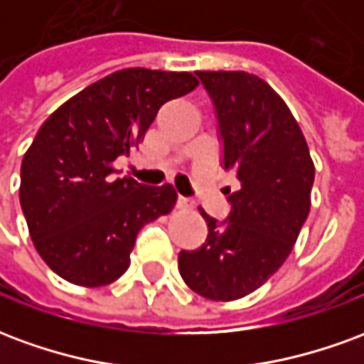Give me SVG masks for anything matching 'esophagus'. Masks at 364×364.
I'll return each instance as SVG.
<instances>
[{
    "label": "esophagus",
    "instance_id": "1",
    "mask_svg": "<svg viewBox=\"0 0 364 364\" xmlns=\"http://www.w3.org/2000/svg\"><path fill=\"white\" fill-rule=\"evenodd\" d=\"M177 208H181V210H191V208H193V203H191L189 198L179 197L177 198Z\"/></svg>",
    "mask_w": 364,
    "mask_h": 364
}]
</instances>
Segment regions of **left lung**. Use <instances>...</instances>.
<instances>
[{
  "instance_id": "1",
  "label": "left lung",
  "mask_w": 364,
  "mask_h": 364,
  "mask_svg": "<svg viewBox=\"0 0 364 364\" xmlns=\"http://www.w3.org/2000/svg\"><path fill=\"white\" fill-rule=\"evenodd\" d=\"M213 99L222 166L236 171L230 214L218 222L200 208L206 242L179 253L191 290L237 300L259 289L294 247L310 213L314 161L296 119L261 77L247 72H197Z\"/></svg>"
}]
</instances>
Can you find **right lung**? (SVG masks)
Returning a JSON list of instances; mask_svg holds the SVG:
<instances>
[{"mask_svg":"<svg viewBox=\"0 0 364 364\" xmlns=\"http://www.w3.org/2000/svg\"><path fill=\"white\" fill-rule=\"evenodd\" d=\"M198 85L189 72L127 68L52 112L21 164L19 200L44 263L68 282L111 284L130 265L144 224L171 213L177 193L117 177L161 105Z\"/></svg>","mask_w":364,"mask_h":364,"instance_id":"1","label":"right lung"}]
</instances>
